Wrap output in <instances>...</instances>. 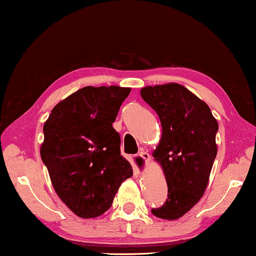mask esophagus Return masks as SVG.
Segmentation results:
<instances>
[{
  "mask_svg": "<svg viewBox=\"0 0 256 256\" xmlns=\"http://www.w3.org/2000/svg\"><path fill=\"white\" fill-rule=\"evenodd\" d=\"M138 157H140V158H141V160H143V162H144L146 164L149 163V160H150L149 152H144V150H142V152H140Z\"/></svg>",
  "mask_w": 256,
  "mask_h": 256,
  "instance_id": "34e87169",
  "label": "esophagus"
}]
</instances>
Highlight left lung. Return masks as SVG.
I'll list each match as a JSON object with an SVG mask.
<instances>
[{"instance_id": "obj_1", "label": "left lung", "mask_w": 256, "mask_h": 256, "mask_svg": "<svg viewBox=\"0 0 256 256\" xmlns=\"http://www.w3.org/2000/svg\"><path fill=\"white\" fill-rule=\"evenodd\" d=\"M141 96L158 115L162 138L154 157L164 170L168 199L154 216L174 220L199 202L216 156L218 122L211 110L178 84L148 86Z\"/></svg>"}]
</instances>
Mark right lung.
Listing matches in <instances>:
<instances>
[{
  "label": "right lung",
  "mask_w": 256,
  "mask_h": 256,
  "mask_svg": "<svg viewBox=\"0 0 256 256\" xmlns=\"http://www.w3.org/2000/svg\"><path fill=\"white\" fill-rule=\"evenodd\" d=\"M129 93L118 86L84 87L60 101L44 124L42 160L59 198L82 218L106 212L132 174L112 126Z\"/></svg>",
  "instance_id": "1"
}]
</instances>
